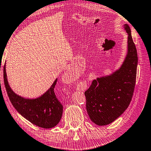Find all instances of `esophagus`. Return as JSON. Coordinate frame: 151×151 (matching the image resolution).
<instances>
[{
    "label": "esophagus",
    "mask_w": 151,
    "mask_h": 151,
    "mask_svg": "<svg viewBox=\"0 0 151 151\" xmlns=\"http://www.w3.org/2000/svg\"><path fill=\"white\" fill-rule=\"evenodd\" d=\"M65 76L66 78H69V77H71V73H70V72H66L65 73Z\"/></svg>",
    "instance_id": "obj_1"
}]
</instances>
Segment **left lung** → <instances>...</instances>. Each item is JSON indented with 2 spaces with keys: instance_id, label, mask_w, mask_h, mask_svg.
<instances>
[{
  "instance_id": "obj_1",
  "label": "left lung",
  "mask_w": 151,
  "mask_h": 151,
  "mask_svg": "<svg viewBox=\"0 0 151 151\" xmlns=\"http://www.w3.org/2000/svg\"><path fill=\"white\" fill-rule=\"evenodd\" d=\"M128 34V51L119 70L111 75L97 78L85 92L86 109L94 123L109 124L126 111L132 100L136 83L137 51L129 26L124 24Z\"/></svg>"
}]
</instances>
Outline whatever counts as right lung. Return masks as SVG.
<instances>
[{
  "mask_svg": "<svg viewBox=\"0 0 151 151\" xmlns=\"http://www.w3.org/2000/svg\"><path fill=\"white\" fill-rule=\"evenodd\" d=\"M4 83L7 94L14 109L33 124L44 129H50L60 122L63 106L55 93L57 78L50 88L37 99H24L19 96L10 87L7 81L5 65L3 68Z\"/></svg>",
  "mask_w": 151,
  "mask_h": 151,
  "instance_id": "obj_1",
  "label": "right lung"
}]
</instances>
